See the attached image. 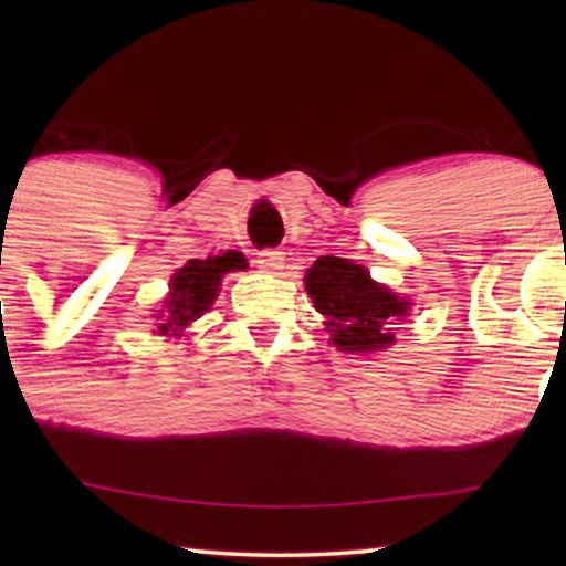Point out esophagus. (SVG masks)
Returning <instances> with one entry per match:
<instances>
[{
    "mask_svg": "<svg viewBox=\"0 0 566 566\" xmlns=\"http://www.w3.org/2000/svg\"><path fill=\"white\" fill-rule=\"evenodd\" d=\"M258 268L262 270V273H277V270H281L285 262H283V252H277V250H262V252H258Z\"/></svg>",
    "mask_w": 566,
    "mask_h": 566,
    "instance_id": "esophagus-1",
    "label": "esophagus"
}]
</instances>
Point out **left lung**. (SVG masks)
<instances>
[{
  "instance_id": "1",
  "label": "left lung",
  "mask_w": 566,
  "mask_h": 566,
  "mask_svg": "<svg viewBox=\"0 0 566 566\" xmlns=\"http://www.w3.org/2000/svg\"><path fill=\"white\" fill-rule=\"evenodd\" d=\"M306 293L343 353H376L397 343L394 329L405 322L409 301L376 283L363 265L345 258H319L306 270Z\"/></svg>"
}]
</instances>
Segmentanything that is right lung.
<instances>
[{
  "label": "right lung",
  "instance_id": "right-lung-1",
  "mask_svg": "<svg viewBox=\"0 0 566 566\" xmlns=\"http://www.w3.org/2000/svg\"><path fill=\"white\" fill-rule=\"evenodd\" d=\"M244 258L239 252L216 254L208 260H190L177 270L169 283V296L154 316V332L165 337H182L192 322L200 319L219 296L221 277L231 270H242Z\"/></svg>",
  "mask_w": 566,
  "mask_h": 566
}]
</instances>
